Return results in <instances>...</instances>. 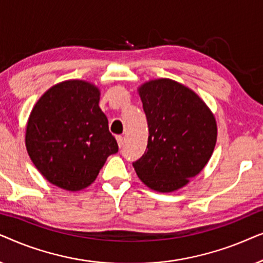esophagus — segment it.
<instances>
[{
	"label": "esophagus",
	"mask_w": 263,
	"mask_h": 263,
	"mask_svg": "<svg viewBox=\"0 0 263 263\" xmlns=\"http://www.w3.org/2000/svg\"><path fill=\"white\" fill-rule=\"evenodd\" d=\"M116 140H117L118 146H120V147L123 146V136H122V135H117V136H116Z\"/></svg>",
	"instance_id": "esophagus-1"
}]
</instances>
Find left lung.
<instances>
[{"label":"left lung","mask_w":263,"mask_h":263,"mask_svg":"<svg viewBox=\"0 0 263 263\" xmlns=\"http://www.w3.org/2000/svg\"><path fill=\"white\" fill-rule=\"evenodd\" d=\"M139 93L149 135L133 166L151 189L174 192L210 160L217 142L215 118L195 92L170 79L146 82Z\"/></svg>","instance_id":"obj_1"}]
</instances>
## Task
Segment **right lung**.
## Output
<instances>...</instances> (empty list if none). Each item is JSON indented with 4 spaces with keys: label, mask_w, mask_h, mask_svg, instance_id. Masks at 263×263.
<instances>
[{
    "label": "right lung",
    "mask_w": 263,
    "mask_h": 263,
    "mask_svg": "<svg viewBox=\"0 0 263 263\" xmlns=\"http://www.w3.org/2000/svg\"><path fill=\"white\" fill-rule=\"evenodd\" d=\"M99 95L89 82H61L41 97L28 118V156L60 188L77 192L92 184L107 157L118 152Z\"/></svg>",
    "instance_id": "1"
}]
</instances>
